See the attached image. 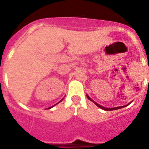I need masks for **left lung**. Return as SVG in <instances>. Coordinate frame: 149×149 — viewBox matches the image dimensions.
Wrapping results in <instances>:
<instances>
[{
    "mask_svg": "<svg viewBox=\"0 0 149 149\" xmlns=\"http://www.w3.org/2000/svg\"><path fill=\"white\" fill-rule=\"evenodd\" d=\"M86 96H87V97H88V99L90 100L91 101L94 102V103H95V104L96 105V106H97V107L100 108V109H103V110H105V111H113V110H117V109H121V108H123V107H125V106H128V105H129V104H128V105H125V106H118V107H114V108H104V107H103V106H100V105L98 104V103H95V101H93V100H91V98H90L88 96V95H86Z\"/></svg>",
    "mask_w": 149,
    "mask_h": 149,
    "instance_id": "left-lung-1",
    "label": "left lung"
}]
</instances>
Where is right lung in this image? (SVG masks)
<instances>
[{
    "instance_id": "1",
    "label": "right lung",
    "mask_w": 149,
    "mask_h": 149,
    "mask_svg": "<svg viewBox=\"0 0 149 149\" xmlns=\"http://www.w3.org/2000/svg\"><path fill=\"white\" fill-rule=\"evenodd\" d=\"M61 101H60V102H61ZM51 106V107H49V108H48V109H51V108H52V107H53V106Z\"/></svg>"
}]
</instances>
